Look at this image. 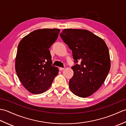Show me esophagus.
Listing matches in <instances>:
<instances>
[{"label":"esophagus","instance_id":"obj_1","mask_svg":"<svg viewBox=\"0 0 126 126\" xmlns=\"http://www.w3.org/2000/svg\"><path fill=\"white\" fill-rule=\"evenodd\" d=\"M59 69H60V70H61V71H62V70H64V68H60Z\"/></svg>","mask_w":126,"mask_h":126}]
</instances>
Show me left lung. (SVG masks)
<instances>
[{
  "instance_id": "obj_1",
  "label": "left lung",
  "mask_w": 126,
  "mask_h": 126,
  "mask_svg": "<svg viewBox=\"0 0 126 126\" xmlns=\"http://www.w3.org/2000/svg\"><path fill=\"white\" fill-rule=\"evenodd\" d=\"M60 36L72 50L79 64L72 67L74 75L69 87L75 95L87 97L96 92L104 83L110 69L109 50L100 37L83 29H64Z\"/></svg>"
}]
</instances>
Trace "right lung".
<instances>
[{
  "label": "right lung",
  "mask_w": 126,
  "mask_h": 126,
  "mask_svg": "<svg viewBox=\"0 0 126 126\" xmlns=\"http://www.w3.org/2000/svg\"><path fill=\"white\" fill-rule=\"evenodd\" d=\"M60 32L57 29H38L23 37L19 43L16 71L23 86L32 94L46 92L58 73V68L51 65L49 49Z\"/></svg>",
  "instance_id": "add662e5"
}]
</instances>
